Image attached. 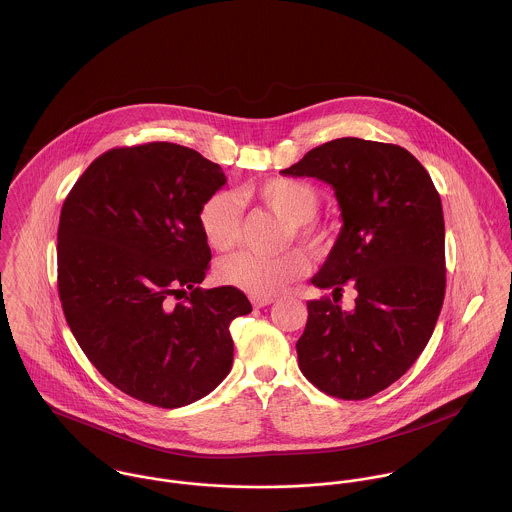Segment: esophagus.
<instances>
[{
  "label": "esophagus",
  "mask_w": 512,
  "mask_h": 512,
  "mask_svg": "<svg viewBox=\"0 0 512 512\" xmlns=\"http://www.w3.org/2000/svg\"><path fill=\"white\" fill-rule=\"evenodd\" d=\"M251 302H253V306H255V308H265V306L273 304V302H275V298H271V296H253V298H251Z\"/></svg>",
  "instance_id": "obj_1"
}]
</instances>
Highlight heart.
<instances>
[{
    "instance_id": "heart-1",
    "label": "heart",
    "mask_w": 512,
    "mask_h": 512,
    "mask_svg": "<svg viewBox=\"0 0 512 512\" xmlns=\"http://www.w3.org/2000/svg\"><path fill=\"white\" fill-rule=\"evenodd\" d=\"M247 193L292 222L296 237L312 251L327 249L331 228L315 220L321 204V193L315 185L302 179L276 177L257 187H249ZM198 226L212 249H232L241 239L243 228L241 198L232 191L212 193L198 208ZM308 269V259L300 251H288L276 257L241 251L224 257L216 267V276L222 284L253 296H275L288 284L306 276Z\"/></svg>"
}]
</instances>
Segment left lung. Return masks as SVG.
<instances>
[{
	"label": "left lung",
	"mask_w": 512,
	"mask_h": 512,
	"mask_svg": "<svg viewBox=\"0 0 512 512\" xmlns=\"http://www.w3.org/2000/svg\"><path fill=\"white\" fill-rule=\"evenodd\" d=\"M333 187L343 228L317 288L356 290L308 302L298 366L321 392L366 399L392 386L423 353L444 302V216L427 169L405 148L337 138L280 171Z\"/></svg>",
	"instance_id": "8db88e82"
}]
</instances>
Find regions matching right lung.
<instances>
[{
  "label": "right lung",
  "mask_w": 512,
  "mask_h": 512,
  "mask_svg": "<svg viewBox=\"0 0 512 512\" xmlns=\"http://www.w3.org/2000/svg\"><path fill=\"white\" fill-rule=\"evenodd\" d=\"M226 185L218 163L150 142L95 159L64 200L58 294L81 351L120 392L156 407L210 394L232 370L234 286L198 288L212 259L200 204ZM183 293V303L172 298Z\"/></svg>",
  "instance_id": "add662e5"
}]
</instances>
